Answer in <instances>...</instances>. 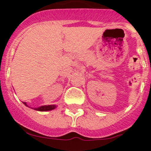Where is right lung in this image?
<instances>
[{"instance_id": "right-lung-1", "label": "right lung", "mask_w": 151, "mask_h": 151, "mask_svg": "<svg viewBox=\"0 0 151 151\" xmlns=\"http://www.w3.org/2000/svg\"><path fill=\"white\" fill-rule=\"evenodd\" d=\"M23 104L25 105H26V102H23ZM26 106H27V105H26ZM55 107V105H45V106H41L38 108H35V110H38V111H47V110H54Z\"/></svg>"}]
</instances>
